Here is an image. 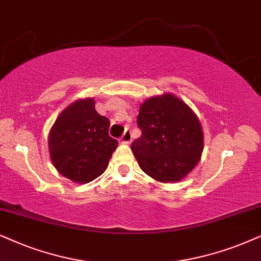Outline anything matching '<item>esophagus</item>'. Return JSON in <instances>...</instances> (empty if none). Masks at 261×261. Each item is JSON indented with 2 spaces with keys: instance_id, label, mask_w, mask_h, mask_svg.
<instances>
[{
  "instance_id": "obj_1",
  "label": "esophagus",
  "mask_w": 261,
  "mask_h": 261,
  "mask_svg": "<svg viewBox=\"0 0 261 261\" xmlns=\"http://www.w3.org/2000/svg\"><path fill=\"white\" fill-rule=\"evenodd\" d=\"M131 141H133V135H131V130H126L125 133L123 134V136H121V142L123 143H131Z\"/></svg>"
}]
</instances>
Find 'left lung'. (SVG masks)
I'll return each instance as SVG.
<instances>
[{
    "label": "left lung",
    "instance_id": "1",
    "mask_svg": "<svg viewBox=\"0 0 261 261\" xmlns=\"http://www.w3.org/2000/svg\"><path fill=\"white\" fill-rule=\"evenodd\" d=\"M140 138L131 143L145 174L161 182L185 178L199 162L203 130L192 110L173 94L152 96L140 106Z\"/></svg>",
    "mask_w": 261,
    "mask_h": 261
}]
</instances>
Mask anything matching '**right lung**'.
<instances>
[{"instance_id": "1", "label": "right lung", "mask_w": 261, "mask_h": 261, "mask_svg": "<svg viewBox=\"0 0 261 261\" xmlns=\"http://www.w3.org/2000/svg\"><path fill=\"white\" fill-rule=\"evenodd\" d=\"M109 118L96 112L94 99H81L69 105L48 134V150L55 168L80 184L101 175L118 145V141L109 135Z\"/></svg>"}]
</instances>
